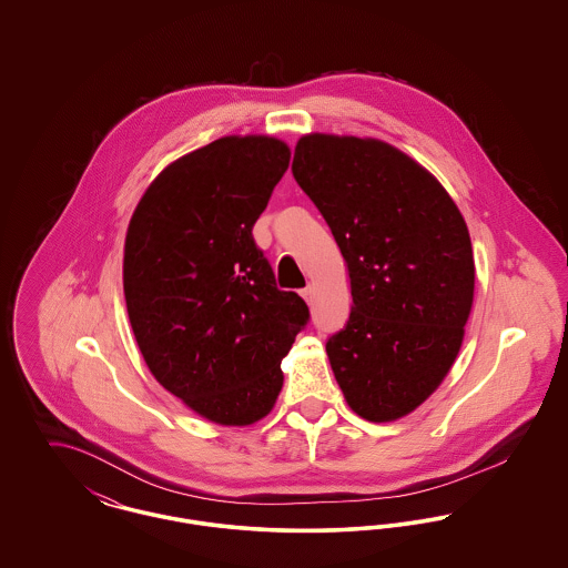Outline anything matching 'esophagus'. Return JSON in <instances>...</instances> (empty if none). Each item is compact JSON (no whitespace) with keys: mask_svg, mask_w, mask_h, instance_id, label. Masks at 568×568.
Instances as JSON below:
<instances>
[{"mask_svg":"<svg viewBox=\"0 0 568 568\" xmlns=\"http://www.w3.org/2000/svg\"><path fill=\"white\" fill-rule=\"evenodd\" d=\"M302 297L306 300V304L311 306L313 302H315V285H306L304 290H302Z\"/></svg>","mask_w":568,"mask_h":568,"instance_id":"obj_1","label":"esophagus"}]
</instances>
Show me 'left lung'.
I'll return each instance as SVG.
<instances>
[{
    "label": "left lung",
    "instance_id": "8db88e82",
    "mask_svg": "<svg viewBox=\"0 0 568 568\" xmlns=\"http://www.w3.org/2000/svg\"><path fill=\"white\" fill-rule=\"evenodd\" d=\"M292 172L349 272V322L325 343L334 377L359 417L396 422L458 357L475 296L466 221L422 163L377 138L302 135Z\"/></svg>",
    "mask_w": 568,
    "mask_h": 568
}]
</instances>
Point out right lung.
I'll list each match as a JSON object with an SVG mask.
<instances>
[{
	"mask_svg": "<svg viewBox=\"0 0 568 568\" xmlns=\"http://www.w3.org/2000/svg\"><path fill=\"white\" fill-rule=\"evenodd\" d=\"M272 135H223L165 165L130 219L123 292L163 387L219 426H251L283 387L308 306L281 292L253 225L290 165Z\"/></svg>",
	"mask_w": 568,
	"mask_h": 568,
	"instance_id": "right-lung-1",
	"label": "right lung"
}]
</instances>
